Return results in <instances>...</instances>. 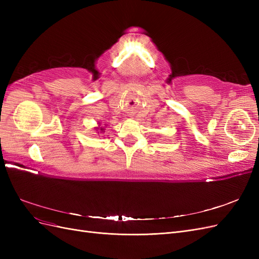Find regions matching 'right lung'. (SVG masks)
<instances>
[{
    "instance_id": "obj_1",
    "label": "right lung",
    "mask_w": 259,
    "mask_h": 259,
    "mask_svg": "<svg viewBox=\"0 0 259 259\" xmlns=\"http://www.w3.org/2000/svg\"><path fill=\"white\" fill-rule=\"evenodd\" d=\"M96 131H99L100 133H104V132H105V127H104V126H101V125L99 124V125H98V127H96ZM99 132H98V133H99Z\"/></svg>"
}]
</instances>
